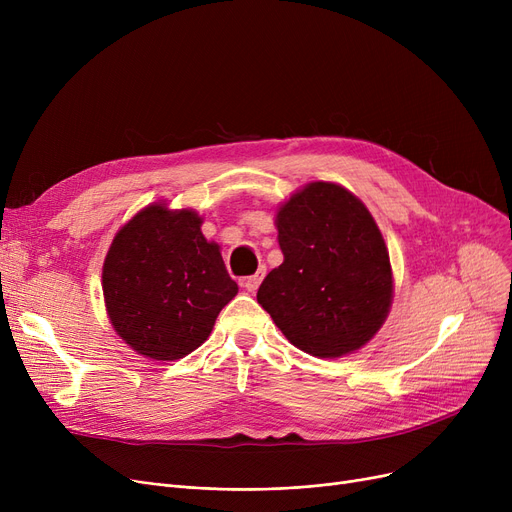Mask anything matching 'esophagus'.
<instances>
[{
	"label": "esophagus",
	"instance_id": "1",
	"mask_svg": "<svg viewBox=\"0 0 512 512\" xmlns=\"http://www.w3.org/2000/svg\"><path fill=\"white\" fill-rule=\"evenodd\" d=\"M263 276H265V270H259V272H257V274H253V276L242 278V280H240V286L245 288V290H249V292H255V290L259 288V284H261Z\"/></svg>",
	"mask_w": 512,
	"mask_h": 512
}]
</instances>
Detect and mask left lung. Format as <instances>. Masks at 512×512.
Instances as JSON below:
<instances>
[{
  "mask_svg": "<svg viewBox=\"0 0 512 512\" xmlns=\"http://www.w3.org/2000/svg\"><path fill=\"white\" fill-rule=\"evenodd\" d=\"M282 265L257 303L301 351L336 359L359 351L388 317L392 267L369 209L334 182H309L276 213Z\"/></svg>",
  "mask_w": 512,
  "mask_h": 512,
  "instance_id": "obj_1",
  "label": "left lung"
}]
</instances>
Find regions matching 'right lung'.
Here are the masks:
<instances>
[{"mask_svg":"<svg viewBox=\"0 0 512 512\" xmlns=\"http://www.w3.org/2000/svg\"><path fill=\"white\" fill-rule=\"evenodd\" d=\"M193 209L153 203L126 222L103 261L105 309L118 336L143 357L176 361L211 334L236 297L220 245Z\"/></svg>","mask_w":512,"mask_h":512,"instance_id":"add662e5","label":"right lung"}]
</instances>
